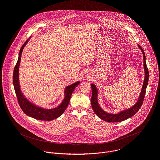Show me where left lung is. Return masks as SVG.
Listing matches in <instances>:
<instances>
[{"label":"left lung","instance_id":"left-lung-1","mask_svg":"<svg viewBox=\"0 0 160 160\" xmlns=\"http://www.w3.org/2000/svg\"><path fill=\"white\" fill-rule=\"evenodd\" d=\"M139 48L141 50L143 54V58H144V72H145V77L143 83V85L142 87L141 92L140 96L137 101V102L134 104L133 106L127 109L126 110H123L119 113L117 114H110L104 111L99 106L98 101V89L96 85L93 83H91V87H92V98H91V105H92V109L96 113V115L100 118L101 120L106 121L108 122H119L124 121L132 117H133L135 114L138 112L139 109L141 108L143 101L144 99V96L146 94V87L148 83L149 80V71L148 68L146 65V56L144 51L142 49V48L138 45Z\"/></svg>","mask_w":160,"mask_h":160}]
</instances>
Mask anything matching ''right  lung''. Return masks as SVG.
Returning <instances> with one entry per match:
<instances>
[{"label":"right lung","mask_w":160,"mask_h":160,"mask_svg":"<svg viewBox=\"0 0 160 160\" xmlns=\"http://www.w3.org/2000/svg\"><path fill=\"white\" fill-rule=\"evenodd\" d=\"M28 40L29 39H28L25 42V43L22 45V47L19 51L18 61L16 62V64L14 69L12 82H13L16 95L18 101L21 109L27 115L38 120L51 121L56 118H58L64 112L68 104L70 102L72 93L73 92L75 88L80 83V81H78L66 87L64 90V99H63L61 104L56 108H54L53 109H46L40 108L31 103L23 96V94L21 93L20 86H19V66L21 61V53L22 50H23L24 47L28 42Z\"/></svg>","instance_id":"right-lung-1"}]
</instances>
